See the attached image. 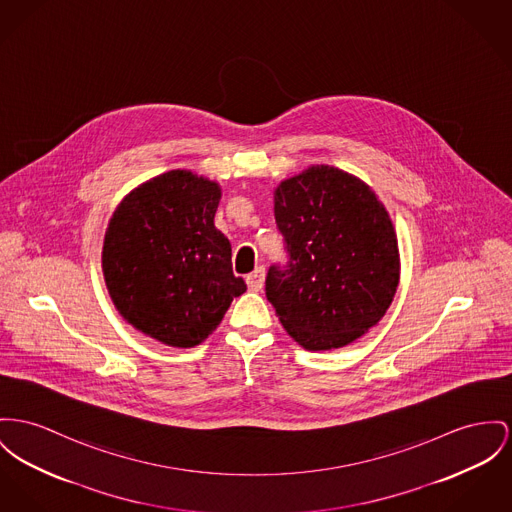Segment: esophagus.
I'll list each match as a JSON object with an SVG mask.
<instances>
[{"instance_id": "obj_1", "label": "esophagus", "mask_w": 512, "mask_h": 512, "mask_svg": "<svg viewBox=\"0 0 512 512\" xmlns=\"http://www.w3.org/2000/svg\"><path fill=\"white\" fill-rule=\"evenodd\" d=\"M264 279H266V270L264 268H256L254 272L246 275V285L252 291H260L264 287Z\"/></svg>"}]
</instances>
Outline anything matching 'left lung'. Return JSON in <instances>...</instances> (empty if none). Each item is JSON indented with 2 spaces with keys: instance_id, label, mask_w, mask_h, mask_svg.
I'll return each mask as SVG.
<instances>
[{
  "instance_id": "obj_1",
  "label": "left lung",
  "mask_w": 512,
  "mask_h": 512,
  "mask_svg": "<svg viewBox=\"0 0 512 512\" xmlns=\"http://www.w3.org/2000/svg\"><path fill=\"white\" fill-rule=\"evenodd\" d=\"M275 223L289 252L272 266L266 297L287 334L308 351L359 340L392 305L400 250L392 219L375 190L330 165L279 182Z\"/></svg>"
}]
</instances>
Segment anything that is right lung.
<instances>
[{
	"instance_id": "add662e5",
	"label": "right lung",
	"mask_w": 512,
	"mask_h": 512,
	"mask_svg": "<svg viewBox=\"0 0 512 512\" xmlns=\"http://www.w3.org/2000/svg\"><path fill=\"white\" fill-rule=\"evenodd\" d=\"M215 180L163 172L134 188L104 233L103 273L122 318L171 347H194L246 291L235 277L231 242L215 227Z\"/></svg>"
}]
</instances>
